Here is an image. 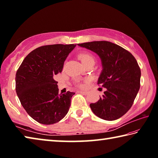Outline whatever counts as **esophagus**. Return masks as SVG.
Instances as JSON below:
<instances>
[{
	"label": "esophagus",
	"instance_id": "1",
	"mask_svg": "<svg viewBox=\"0 0 158 158\" xmlns=\"http://www.w3.org/2000/svg\"><path fill=\"white\" fill-rule=\"evenodd\" d=\"M79 93H83V94L86 95V94H88V93H89V91H88V90H81V91H79Z\"/></svg>",
	"mask_w": 158,
	"mask_h": 158
}]
</instances>
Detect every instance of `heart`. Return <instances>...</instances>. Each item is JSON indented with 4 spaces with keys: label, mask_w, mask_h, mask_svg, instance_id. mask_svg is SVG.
Wrapping results in <instances>:
<instances>
[{
    "label": "heart",
    "mask_w": 158,
    "mask_h": 158,
    "mask_svg": "<svg viewBox=\"0 0 158 158\" xmlns=\"http://www.w3.org/2000/svg\"><path fill=\"white\" fill-rule=\"evenodd\" d=\"M80 60L84 64L85 66H86L89 64L91 63H95V57L89 52H81L78 56Z\"/></svg>",
    "instance_id": "b5f03b06"
}]
</instances>
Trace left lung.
Segmentation results:
<instances>
[{
	"instance_id": "1",
	"label": "left lung",
	"mask_w": 158,
	"mask_h": 158,
	"mask_svg": "<svg viewBox=\"0 0 158 158\" xmlns=\"http://www.w3.org/2000/svg\"><path fill=\"white\" fill-rule=\"evenodd\" d=\"M100 58L102 70L98 80L106 90L90 107L98 117L115 121L131 108L140 88L141 69L132 53L108 41L78 44Z\"/></svg>"
}]
</instances>
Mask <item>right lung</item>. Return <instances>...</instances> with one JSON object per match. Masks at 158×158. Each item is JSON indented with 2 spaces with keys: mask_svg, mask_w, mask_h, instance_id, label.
Instances as JSON below:
<instances>
[{
  "mask_svg": "<svg viewBox=\"0 0 158 158\" xmlns=\"http://www.w3.org/2000/svg\"><path fill=\"white\" fill-rule=\"evenodd\" d=\"M77 44H52L28 53L16 74V92L21 105L35 121L56 123L66 116L75 93L58 94L53 77L62 72L69 53Z\"/></svg>",
  "mask_w": 158,
  "mask_h": 158,
  "instance_id": "right-lung-1",
  "label": "right lung"
}]
</instances>
